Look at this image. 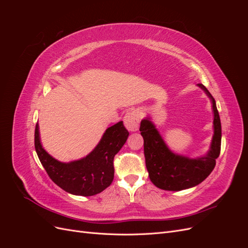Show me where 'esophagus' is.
Returning a JSON list of instances; mask_svg holds the SVG:
<instances>
[{"instance_id":"esophagus-1","label":"esophagus","mask_w":248,"mask_h":248,"mask_svg":"<svg viewBox=\"0 0 248 248\" xmlns=\"http://www.w3.org/2000/svg\"><path fill=\"white\" fill-rule=\"evenodd\" d=\"M140 122V111L133 109L127 112L124 117V125L129 131H137Z\"/></svg>"}]
</instances>
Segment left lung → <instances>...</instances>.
I'll return each instance as SVG.
<instances>
[{"instance_id": "1", "label": "left lung", "mask_w": 248, "mask_h": 248, "mask_svg": "<svg viewBox=\"0 0 248 248\" xmlns=\"http://www.w3.org/2000/svg\"><path fill=\"white\" fill-rule=\"evenodd\" d=\"M212 99L214 111V136L211 149L204 157L190 159L170 152L154 125L148 119L140 122V131L144 138L146 167L152 183L163 190L178 191L196 186L211 174L220 154L221 124L215 100L207 88L199 84Z\"/></svg>"}]
</instances>
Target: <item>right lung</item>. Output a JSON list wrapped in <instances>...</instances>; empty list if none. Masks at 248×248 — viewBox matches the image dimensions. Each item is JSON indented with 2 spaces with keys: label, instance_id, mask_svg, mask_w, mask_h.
Returning <instances> with one entry per match:
<instances>
[{
  "label": "right lung",
  "instance_id": "right-lung-1",
  "mask_svg": "<svg viewBox=\"0 0 248 248\" xmlns=\"http://www.w3.org/2000/svg\"><path fill=\"white\" fill-rule=\"evenodd\" d=\"M129 132L123 121L106 130L99 144L85 158L63 163L56 160L41 146L39 125L35 127V150L47 175L59 187L76 196L90 197L100 193L114 180V157L123 147Z\"/></svg>",
  "mask_w": 248,
  "mask_h": 248
}]
</instances>
